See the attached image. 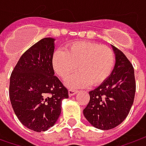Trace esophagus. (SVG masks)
<instances>
[{
  "instance_id": "obj_1",
  "label": "esophagus",
  "mask_w": 146,
  "mask_h": 146,
  "mask_svg": "<svg viewBox=\"0 0 146 146\" xmlns=\"http://www.w3.org/2000/svg\"><path fill=\"white\" fill-rule=\"evenodd\" d=\"M76 93H77V91H76V90H74V89H69V90H68V94H69L70 97L74 96Z\"/></svg>"
}]
</instances>
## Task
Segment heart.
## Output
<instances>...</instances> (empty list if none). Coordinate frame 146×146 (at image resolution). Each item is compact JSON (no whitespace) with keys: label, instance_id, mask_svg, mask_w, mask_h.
<instances>
[{"label":"heart","instance_id":"heart-1","mask_svg":"<svg viewBox=\"0 0 146 146\" xmlns=\"http://www.w3.org/2000/svg\"><path fill=\"white\" fill-rule=\"evenodd\" d=\"M52 66L56 74L67 80L66 85L72 88L91 84L98 86L110 76L115 66V54L106 45L89 41H76L68 44L65 52L55 51L52 57Z\"/></svg>","mask_w":146,"mask_h":146}]
</instances>
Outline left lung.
Here are the masks:
<instances>
[{
    "label": "left lung",
    "mask_w": 146,
    "mask_h": 146,
    "mask_svg": "<svg viewBox=\"0 0 146 146\" xmlns=\"http://www.w3.org/2000/svg\"><path fill=\"white\" fill-rule=\"evenodd\" d=\"M111 47L115 54V67L103 84L89 92V102L83 111L86 119L101 130L112 129L126 119L136 92L132 63L119 48Z\"/></svg>",
    "instance_id": "left-lung-1"
}]
</instances>
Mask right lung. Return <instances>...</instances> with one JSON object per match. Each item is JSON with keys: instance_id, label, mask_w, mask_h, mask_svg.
<instances>
[{"instance_id": "right-lung-1", "label": "right lung", "mask_w": 146, "mask_h": 146, "mask_svg": "<svg viewBox=\"0 0 146 146\" xmlns=\"http://www.w3.org/2000/svg\"><path fill=\"white\" fill-rule=\"evenodd\" d=\"M54 39L40 40L23 53L9 81V98L14 113L26 127L44 132L61 115L68 91L54 76L52 57Z\"/></svg>"}]
</instances>
